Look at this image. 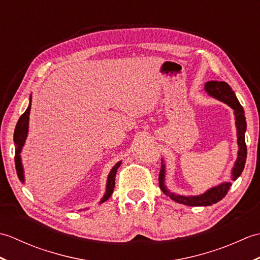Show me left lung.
Returning <instances> with one entry per match:
<instances>
[{
    "mask_svg": "<svg viewBox=\"0 0 260 260\" xmlns=\"http://www.w3.org/2000/svg\"><path fill=\"white\" fill-rule=\"evenodd\" d=\"M204 90L207 91L210 97H213L218 101L227 104L229 107L234 109L235 119H236V128H237V144H238V154L233 170H231V180L236 181L241 175L245 168L246 158H247V146L245 142V133L247 128L246 117L244 108L240 105L239 101L237 99L235 92L231 89V87L224 81H208L204 85ZM165 164L162 158L161 171L158 175V184L165 196L170 197L173 201L185 204L191 207H207L219 202L227 194L231 182H222L218 185H215L211 189L207 190L202 194L199 196H181L170 191L168 186L165 185Z\"/></svg>",
    "mask_w": 260,
    "mask_h": 260,
    "instance_id": "8db88e82",
    "label": "left lung"
}]
</instances>
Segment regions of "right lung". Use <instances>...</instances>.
<instances>
[{
	"instance_id": "1",
	"label": "right lung",
	"mask_w": 260,
	"mask_h": 260,
	"mask_svg": "<svg viewBox=\"0 0 260 260\" xmlns=\"http://www.w3.org/2000/svg\"><path fill=\"white\" fill-rule=\"evenodd\" d=\"M30 103L29 106H27L25 112L21 115V117L18 120V124L15 126L14 129V144H15V170H16V174H18L19 180L24 183V170H23V165H22V161H21V152L22 148H23L24 144H25V140L27 137V132H29V116H30V110H31V101L32 98L30 96ZM121 161L116 163L113 169L110 170V172L108 174L107 178V183H106V191H105V194L102 198V200L99 201V203H103L110 198V196L113 194L114 191V186H115V176L116 173H117V169L120 167Z\"/></svg>"
}]
</instances>
